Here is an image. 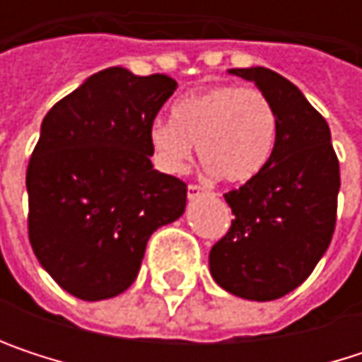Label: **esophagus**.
Segmentation results:
<instances>
[{
	"label": "esophagus",
	"mask_w": 362,
	"mask_h": 362,
	"mask_svg": "<svg viewBox=\"0 0 362 362\" xmlns=\"http://www.w3.org/2000/svg\"><path fill=\"white\" fill-rule=\"evenodd\" d=\"M203 194H209V190L199 186V184H188V199H197V197H203Z\"/></svg>",
	"instance_id": "34e87169"
}]
</instances>
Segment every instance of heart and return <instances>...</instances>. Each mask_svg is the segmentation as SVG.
I'll use <instances>...</instances> for the list:
<instances>
[{"mask_svg": "<svg viewBox=\"0 0 362 362\" xmlns=\"http://www.w3.org/2000/svg\"><path fill=\"white\" fill-rule=\"evenodd\" d=\"M276 134V110L264 92L214 86L180 98L174 119L153 121L148 144L155 165L165 174H182L197 144L209 174L241 184L268 165Z\"/></svg>", "mask_w": 362, "mask_h": 362, "instance_id": "obj_1", "label": "heart"}]
</instances>
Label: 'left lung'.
<instances>
[{
	"label": "left lung",
	"mask_w": 362,
	"mask_h": 362,
	"mask_svg": "<svg viewBox=\"0 0 362 362\" xmlns=\"http://www.w3.org/2000/svg\"><path fill=\"white\" fill-rule=\"evenodd\" d=\"M268 96L279 119L268 165L224 194L235 220L211 247L214 281L233 296L268 302L302 285L327 252L337 211L339 161L323 115L279 73L228 69Z\"/></svg>",
	"instance_id": "obj_1"
}]
</instances>
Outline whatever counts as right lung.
Here are the masks:
<instances>
[{
    "instance_id": "add662e5",
    "label": "right lung",
    "mask_w": 362,
    "mask_h": 362,
    "mask_svg": "<svg viewBox=\"0 0 362 362\" xmlns=\"http://www.w3.org/2000/svg\"><path fill=\"white\" fill-rule=\"evenodd\" d=\"M178 83L110 66L58 100L29 168V241L71 296L98 302L138 276L151 235L186 207V184L151 163L148 127Z\"/></svg>"
}]
</instances>
